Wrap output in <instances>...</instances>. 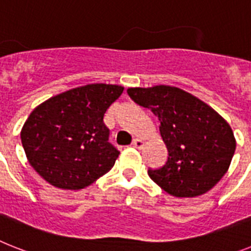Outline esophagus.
Masks as SVG:
<instances>
[{"mask_svg": "<svg viewBox=\"0 0 251 251\" xmlns=\"http://www.w3.org/2000/svg\"><path fill=\"white\" fill-rule=\"evenodd\" d=\"M144 146V142L142 139H139V138H135V139L132 140V147H135V148H143Z\"/></svg>", "mask_w": 251, "mask_h": 251, "instance_id": "34e87169", "label": "esophagus"}]
</instances>
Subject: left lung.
Returning <instances> with one entry per match:
<instances>
[{
    "label": "left lung",
    "instance_id": "8db88e82",
    "mask_svg": "<svg viewBox=\"0 0 251 251\" xmlns=\"http://www.w3.org/2000/svg\"><path fill=\"white\" fill-rule=\"evenodd\" d=\"M129 97L157 116L168 147L164 166L148 175L175 197L207 192L227 173L236 150L231 126L206 103L178 87H131Z\"/></svg>",
    "mask_w": 251,
    "mask_h": 251
}]
</instances>
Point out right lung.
<instances>
[{"label":"right lung","mask_w":251,"mask_h":251,"mask_svg":"<svg viewBox=\"0 0 251 251\" xmlns=\"http://www.w3.org/2000/svg\"><path fill=\"white\" fill-rule=\"evenodd\" d=\"M119 85L91 83L34 108L20 138L30 166L54 187L81 189L113 168L119 150L103 117L120 98Z\"/></svg>","instance_id":"add662e5"}]
</instances>
